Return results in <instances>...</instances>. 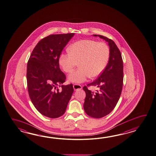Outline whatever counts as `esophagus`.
Instances as JSON below:
<instances>
[{"label": "esophagus", "mask_w": 156, "mask_h": 156, "mask_svg": "<svg viewBox=\"0 0 156 156\" xmlns=\"http://www.w3.org/2000/svg\"><path fill=\"white\" fill-rule=\"evenodd\" d=\"M73 88H74V90H81L82 88V87L80 84H76L73 85Z\"/></svg>", "instance_id": "esophagus-1"}]
</instances>
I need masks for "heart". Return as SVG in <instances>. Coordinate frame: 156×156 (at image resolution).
I'll return each instance as SVG.
<instances>
[{
  "label": "heart",
  "instance_id": "obj_1",
  "mask_svg": "<svg viewBox=\"0 0 156 156\" xmlns=\"http://www.w3.org/2000/svg\"><path fill=\"white\" fill-rule=\"evenodd\" d=\"M68 50L69 52L60 55L59 63L66 73L71 72L78 63L79 68L68 77L72 83H82L90 77L100 76L110 58V48L104 42L82 40L73 43Z\"/></svg>",
  "mask_w": 156,
  "mask_h": 156
}]
</instances>
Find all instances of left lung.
Listing matches in <instances>:
<instances>
[{
    "instance_id": "1",
    "label": "left lung",
    "mask_w": 156,
    "mask_h": 156,
    "mask_svg": "<svg viewBox=\"0 0 156 156\" xmlns=\"http://www.w3.org/2000/svg\"><path fill=\"white\" fill-rule=\"evenodd\" d=\"M98 36L108 42L110 48V58L103 72L87 86H96V91L83 87L86 96L83 108L87 114L94 118H101L114 110L121 95L123 85V62L121 52L114 42L102 35Z\"/></svg>"
}]
</instances>
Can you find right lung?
<instances>
[{"instance_id": "obj_1", "label": "right lung", "mask_w": 156, "mask_h": 156, "mask_svg": "<svg viewBox=\"0 0 156 156\" xmlns=\"http://www.w3.org/2000/svg\"><path fill=\"white\" fill-rule=\"evenodd\" d=\"M74 33L49 35L33 50L27 62V82L30 99L37 110L48 118L66 112L74 92L73 84L63 85L66 76L59 68L62 51ZM61 86L59 91L58 86Z\"/></svg>"}]
</instances>
